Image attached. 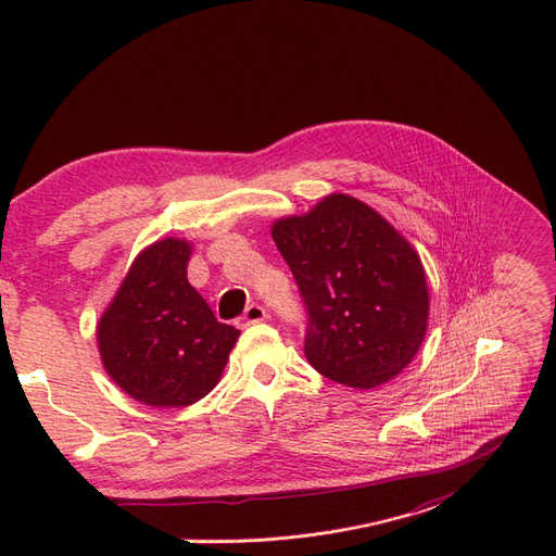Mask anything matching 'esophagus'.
Segmentation results:
<instances>
[{"instance_id": "obj_1", "label": "esophagus", "mask_w": 556, "mask_h": 556, "mask_svg": "<svg viewBox=\"0 0 556 556\" xmlns=\"http://www.w3.org/2000/svg\"><path fill=\"white\" fill-rule=\"evenodd\" d=\"M265 309H263V306L261 304H250V306H247V309H244V314H242V325H254V323H261V320H265Z\"/></svg>"}]
</instances>
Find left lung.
I'll use <instances>...</instances> for the list:
<instances>
[{
	"label": "left lung",
	"mask_w": 556,
	"mask_h": 556,
	"mask_svg": "<svg viewBox=\"0 0 556 556\" xmlns=\"http://www.w3.org/2000/svg\"><path fill=\"white\" fill-rule=\"evenodd\" d=\"M273 240L306 304L304 355L320 376L374 389L415 359L428 330L426 273L378 211L334 192L277 219Z\"/></svg>",
	"instance_id": "left-lung-1"
}]
</instances>
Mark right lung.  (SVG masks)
<instances>
[{
  "label": "right lung",
  "instance_id": "1",
  "mask_svg": "<svg viewBox=\"0 0 556 556\" xmlns=\"http://www.w3.org/2000/svg\"><path fill=\"white\" fill-rule=\"evenodd\" d=\"M190 256L180 238L143 247L96 327L108 376L143 405L188 407L211 394L240 337L188 281Z\"/></svg>",
  "mask_w": 556,
  "mask_h": 556
}]
</instances>
